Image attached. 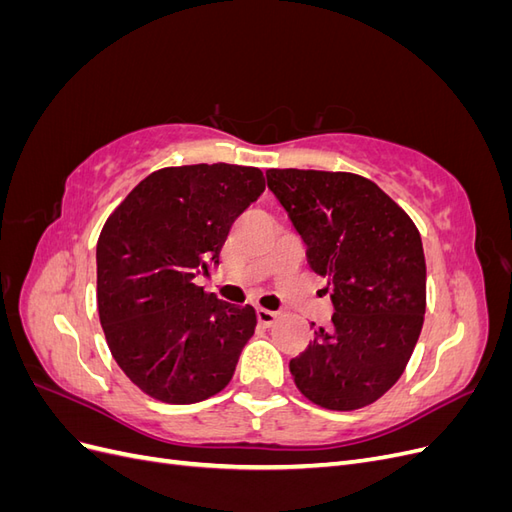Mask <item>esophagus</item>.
<instances>
[{
  "label": "esophagus",
  "instance_id": "obj_1",
  "mask_svg": "<svg viewBox=\"0 0 512 512\" xmlns=\"http://www.w3.org/2000/svg\"><path fill=\"white\" fill-rule=\"evenodd\" d=\"M256 318L260 324H265V327H271V324L277 320V312H271V309L265 307H258L256 309Z\"/></svg>",
  "mask_w": 512,
  "mask_h": 512
}]
</instances>
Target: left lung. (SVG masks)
<instances>
[{"label":"left lung","mask_w":512,"mask_h":512,"mask_svg":"<svg viewBox=\"0 0 512 512\" xmlns=\"http://www.w3.org/2000/svg\"><path fill=\"white\" fill-rule=\"evenodd\" d=\"M269 190L327 280L335 314L290 361L297 389L329 410L374 404L404 374L423 329L421 235L393 198L352 173L271 168Z\"/></svg>","instance_id":"obj_1"}]
</instances>
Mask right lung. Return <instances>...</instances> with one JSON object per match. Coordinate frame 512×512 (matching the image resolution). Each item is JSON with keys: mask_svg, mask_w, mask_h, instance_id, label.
Instances as JSON below:
<instances>
[{"mask_svg": "<svg viewBox=\"0 0 512 512\" xmlns=\"http://www.w3.org/2000/svg\"><path fill=\"white\" fill-rule=\"evenodd\" d=\"M265 192L254 166H170L145 177L106 220L98 314L113 359L164 404H196L230 382L254 335L252 305L196 286L220 265L230 226Z\"/></svg>", "mask_w": 512, "mask_h": 512, "instance_id": "right-lung-1", "label": "right lung"}]
</instances>
